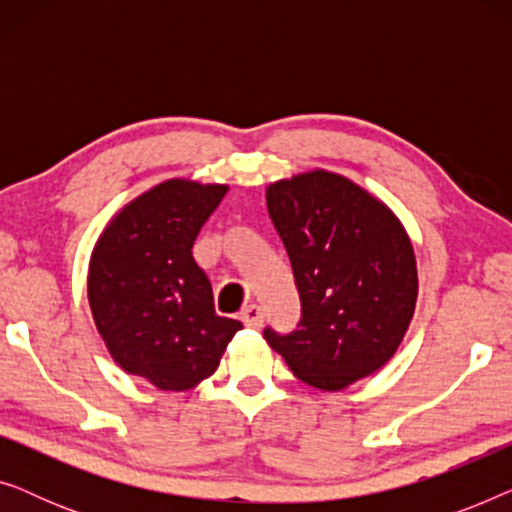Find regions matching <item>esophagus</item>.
Segmentation results:
<instances>
[{"instance_id": "esophagus-1", "label": "esophagus", "mask_w": 512, "mask_h": 512, "mask_svg": "<svg viewBox=\"0 0 512 512\" xmlns=\"http://www.w3.org/2000/svg\"><path fill=\"white\" fill-rule=\"evenodd\" d=\"M240 319H242L244 326H251V328L263 326V312H261V307H258V305L244 307L242 314H240Z\"/></svg>"}]
</instances>
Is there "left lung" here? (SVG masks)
<instances>
[{"label": "left lung", "mask_w": 512, "mask_h": 512, "mask_svg": "<svg viewBox=\"0 0 512 512\" xmlns=\"http://www.w3.org/2000/svg\"><path fill=\"white\" fill-rule=\"evenodd\" d=\"M303 305L291 335L265 331L305 384L342 391L387 363L417 305L415 249L387 202L314 167L265 188Z\"/></svg>", "instance_id": "left-lung-1"}]
</instances>
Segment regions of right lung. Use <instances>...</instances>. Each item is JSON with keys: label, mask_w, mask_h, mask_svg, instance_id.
I'll return each instance as SVG.
<instances>
[{"label": "right lung", "mask_w": 512, "mask_h": 512, "mask_svg": "<svg viewBox=\"0 0 512 512\" xmlns=\"http://www.w3.org/2000/svg\"><path fill=\"white\" fill-rule=\"evenodd\" d=\"M228 184L167 179L118 209L88 263V303L118 366L163 391H188L214 375L235 319L214 312L212 284L193 242Z\"/></svg>", "instance_id": "add662e5"}]
</instances>
